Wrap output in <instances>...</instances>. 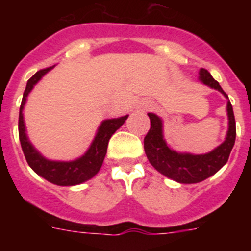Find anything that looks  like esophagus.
Returning <instances> with one entry per match:
<instances>
[{"label":"esophagus","mask_w":251,"mask_h":251,"mask_svg":"<svg viewBox=\"0 0 251 251\" xmlns=\"http://www.w3.org/2000/svg\"><path fill=\"white\" fill-rule=\"evenodd\" d=\"M141 108H142V109H143V110H147L148 108H150V105H148V104H143V105H142Z\"/></svg>","instance_id":"1"}]
</instances>
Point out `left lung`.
<instances>
[{"label": "left lung", "instance_id": "obj_1", "mask_svg": "<svg viewBox=\"0 0 251 251\" xmlns=\"http://www.w3.org/2000/svg\"><path fill=\"white\" fill-rule=\"evenodd\" d=\"M200 80L205 85L223 93L226 98L227 94L223 90L220 84L215 80L211 74L206 70H200ZM151 119V128L145 137V152L151 165L158 172L179 183H197L208 178L220 170L229 159L230 152L235 145L236 126L232 105L227 101V117H229V130L226 139L212 152L206 154H190L178 153L171 150L166 145L162 134V121L153 113H148Z\"/></svg>", "mask_w": 251, "mask_h": 251}]
</instances>
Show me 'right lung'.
<instances>
[{
    "label": "right lung",
    "mask_w": 251,
    "mask_h": 251,
    "mask_svg": "<svg viewBox=\"0 0 251 251\" xmlns=\"http://www.w3.org/2000/svg\"><path fill=\"white\" fill-rule=\"evenodd\" d=\"M50 68L41 69L35 75L28 79L26 89L22 97L21 106H20L19 114V137L21 142V148L24 151L25 158L27 161L28 166L36 172L39 176L48 179L49 182L55 183L57 186H74L79 185L81 182H85L95 175L98 174L103 165L104 157L106 154V148H108V142L110 137L114 134V132L122 127V124L126 122L128 115H124L117 119H106L99 127L98 133L93 141L92 146L88 150V152L80 158L75 159L72 162H57V161H49L44 158L30 143L27 139L25 130V123H24V115H22V109L26 103L28 93L34 88L35 84L46 74V73L52 69Z\"/></svg>",
    "instance_id": "right-lung-1"
}]
</instances>
